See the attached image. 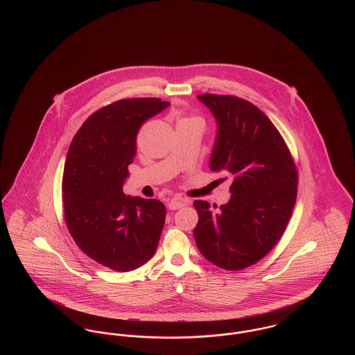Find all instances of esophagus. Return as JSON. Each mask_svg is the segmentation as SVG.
I'll return each mask as SVG.
<instances>
[{
  "mask_svg": "<svg viewBox=\"0 0 355 355\" xmlns=\"http://www.w3.org/2000/svg\"><path fill=\"white\" fill-rule=\"evenodd\" d=\"M187 203H189V200H186V198H171L168 203V207L170 210H178Z\"/></svg>",
  "mask_w": 355,
  "mask_h": 355,
  "instance_id": "1",
  "label": "esophagus"
}]
</instances>
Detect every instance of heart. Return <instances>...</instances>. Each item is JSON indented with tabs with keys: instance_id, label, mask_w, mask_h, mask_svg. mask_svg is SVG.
Listing matches in <instances>:
<instances>
[{
	"instance_id": "obj_1",
	"label": "heart",
	"mask_w": 355,
	"mask_h": 355,
	"mask_svg": "<svg viewBox=\"0 0 355 355\" xmlns=\"http://www.w3.org/2000/svg\"><path fill=\"white\" fill-rule=\"evenodd\" d=\"M185 122H196V123H198L201 126L203 125L202 119L197 117V116H184V117H180L178 121H177V125L178 123H185Z\"/></svg>"
}]
</instances>
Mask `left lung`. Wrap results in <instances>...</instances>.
<instances>
[{
    "mask_svg": "<svg viewBox=\"0 0 355 355\" xmlns=\"http://www.w3.org/2000/svg\"><path fill=\"white\" fill-rule=\"evenodd\" d=\"M217 121L209 166L230 174L232 197L217 207L194 201L196 243L203 257L226 270L257 263L279 241L291 217L298 174L286 144L252 102L234 96L201 94Z\"/></svg>",
    "mask_w": 355,
    "mask_h": 355,
    "instance_id": "obj_1",
    "label": "left lung"
}]
</instances>
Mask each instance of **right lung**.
I'll list each match as a JSON object with an SVG mask.
<instances>
[{
	"label": "right lung",
	"mask_w": 355,
	"mask_h": 355,
	"mask_svg": "<svg viewBox=\"0 0 355 355\" xmlns=\"http://www.w3.org/2000/svg\"><path fill=\"white\" fill-rule=\"evenodd\" d=\"M159 98H129L103 106L85 121L69 146L62 200L69 233L87 257L116 271L152 258L166 209L158 200L123 194L146 119L169 106Z\"/></svg>",
	"instance_id": "right-lung-1"
}]
</instances>
